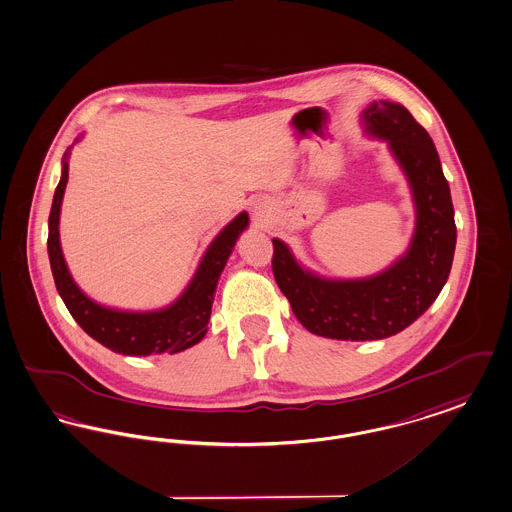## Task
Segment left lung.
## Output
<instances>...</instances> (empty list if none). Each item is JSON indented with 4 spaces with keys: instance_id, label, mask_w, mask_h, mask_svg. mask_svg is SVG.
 Instances as JSON below:
<instances>
[{
    "instance_id": "1",
    "label": "left lung",
    "mask_w": 512,
    "mask_h": 512,
    "mask_svg": "<svg viewBox=\"0 0 512 512\" xmlns=\"http://www.w3.org/2000/svg\"><path fill=\"white\" fill-rule=\"evenodd\" d=\"M368 133L387 141L408 177L415 232L408 251L362 280H326L299 265L274 238L272 272L305 328L339 341H377L400 333L436 301L448 282L457 228L450 184L434 143L402 104L373 101L362 114Z\"/></svg>"
}]
</instances>
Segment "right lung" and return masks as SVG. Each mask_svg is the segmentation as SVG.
<instances>
[{"label":"right lung","instance_id":"obj_1","mask_svg":"<svg viewBox=\"0 0 512 512\" xmlns=\"http://www.w3.org/2000/svg\"><path fill=\"white\" fill-rule=\"evenodd\" d=\"M66 183L68 152L62 160L61 183L57 184L49 213L47 253L57 291L80 328L112 352L125 356L175 354L200 343L207 333L219 276L238 236L249 223L246 211L228 223L207 247L194 278L173 305L150 312H127L103 307L89 299L68 272L59 240V217Z\"/></svg>","mask_w":512,"mask_h":512}]
</instances>
